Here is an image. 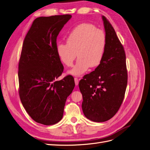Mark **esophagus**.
Segmentation results:
<instances>
[{
	"label": "esophagus",
	"instance_id": "obj_1",
	"mask_svg": "<svg viewBox=\"0 0 150 150\" xmlns=\"http://www.w3.org/2000/svg\"><path fill=\"white\" fill-rule=\"evenodd\" d=\"M74 82H75L76 86L78 85V84H79V79H78V78H77V77H75V78H74Z\"/></svg>",
	"mask_w": 150,
	"mask_h": 150
}]
</instances>
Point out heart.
I'll list each match as a JSON object with an SVG mask.
<instances>
[{
    "label": "heart",
    "instance_id": "heart-1",
    "mask_svg": "<svg viewBox=\"0 0 150 150\" xmlns=\"http://www.w3.org/2000/svg\"><path fill=\"white\" fill-rule=\"evenodd\" d=\"M67 43L56 46V52L62 63L67 66L73 65L77 56L78 59L69 73L79 76L89 68L99 66L104 58L106 37L104 32L90 23L77 26L66 39Z\"/></svg>",
    "mask_w": 150,
    "mask_h": 150
}]
</instances>
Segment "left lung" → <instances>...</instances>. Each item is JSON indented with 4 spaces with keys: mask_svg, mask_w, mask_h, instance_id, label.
<instances>
[{
    "mask_svg": "<svg viewBox=\"0 0 150 150\" xmlns=\"http://www.w3.org/2000/svg\"><path fill=\"white\" fill-rule=\"evenodd\" d=\"M102 18L106 37L104 58L79 83L82 111L95 122L107 121L115 115L124 99L128 77L124 49L112 25L104 16Z\"/></svg>",
    "mask_w": 150,
    "mask_h": 150,
    "instance_id": "8db88e82",
    "label": "left lung"
}]
</instances>
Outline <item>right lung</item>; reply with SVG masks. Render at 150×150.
I'll list each match as a JSON object with an SVG mask.
<instances>
[{"instance_id":"obj_1","label":"right lung","mask_w":150,"mask_h":150,"mask_svg":"<svg viewBox=\"0 0 150 150\" xmlns=\"http://www.w3.org/2000/svg\"><path fill=\"white\" fill-rule=\"evenodd\" d=\"M71 15L36 18L26 35L18 64L19 95L33 120L54 125L63 116L68 97L75 86L73 76L56 81L63 66L56 52V38Z\"/></svg>"}]
</instances>
